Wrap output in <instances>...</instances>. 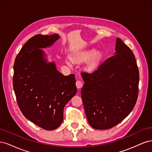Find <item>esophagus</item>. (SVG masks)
Masks as SVG:
<instances>
[{"instance_id": "1", "label": "esophagus", "mask_w": 152, "mask_h": 152, "mask_svg": "<svg viewBox=\"0 0 152 152\" xmlns=\"http://www.w3.org/2000/svg\"><path fill=\"white\" fill-rule=\"evenodd\" d=\"M83 86V83L80 80H77L76 82V86L78 89H81Z\"/></svg>"}]
</instances>
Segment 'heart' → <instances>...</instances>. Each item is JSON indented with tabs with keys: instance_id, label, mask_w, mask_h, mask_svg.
I'll list each match as a JSON object with an SVG mask.
<instances>
[{
	"instance_id": "b5f03b06",
	"label": "heart",
	"mask_w": 152,
	"mask_h": 152,
	"mask_svg": "<svg viewBox=\"0 0 152 152\" xmlns=\"http://www.w3.org/2000/svg\"><path fill=\"white\" fill-rule=\"evenodd\" d=\"M101 57H102V54L99 51H96L95 49H89L77 54L72 55L71 59L73 62L75 63L85 62L89 60L86 64V68L87 71L91 72L97 68ZM72 61L70 59H67L66 63L69 66L72 65Z\"/></svg>"
}]
</instances>
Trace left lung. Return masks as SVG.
<instances>
[{"label": "left lung", "instance_id": "obj_1", "mask_svg": "<svg viewBox=\"0 0 152 152\" xmlns=\"http://www.w3.org/2000/svg\"><path fill=\"white\" fill-rule=\"evenodd\" d=\"M81 97L90 126L108 129L129 115L138 96L139 70L134 54L117 38L114 56L93 73L82 72Z\"/></svg>", "mask_w": 152, "mask_h": 152}]
</instances>
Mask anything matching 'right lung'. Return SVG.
Segmentation results:
<instances>
[{"label":"right lung","instance_id":"1","mask_svg":"<svg viewBox=\"0 0 152 152\" xmlns=\"http://www.w3.org/2000/svg\"><path fill=\"white\" fill-rule=\"evenodd\" d=\"M59 37L57 34L34 36L23 46L14 64L13 88L21 112L49 131L61 125L64 107L77 91L75 75H63L41 49L51 46Z\"/></svg>","mask_w":152,"mask_h":152}]
</instances>
